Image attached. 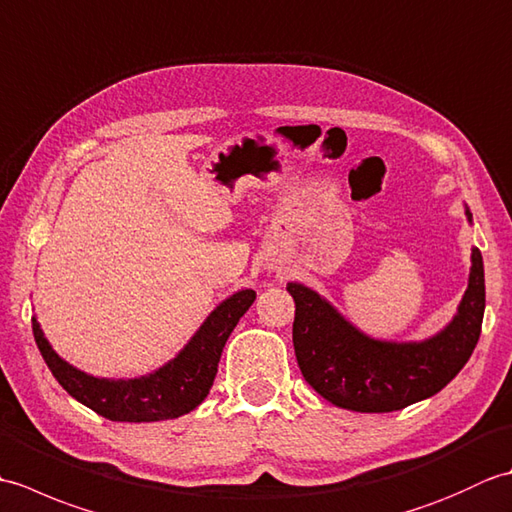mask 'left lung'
Masks as SVG:
<instances>
[{
  "instance_id": "8db88e82",
  "label": "left lung",
  "mask_w": 512,
  "mask_h": 512,
  "mask_svg": "<svg viewBox=\"0 0 512 512\" xmlns=\"http://www.w3.org/2000/svg\"><path fill=\"white\" fill-rule=\"evenodd\" d=\"M466 220L473 222L469 206ZM297 363L303 378L341 409L385 413L438 394L469 361L482 332L486 290L480 248L471 250L469 288L455 317L424 341H380L363 334L312 288L290 281Z\"/></svg>"
}]
</instances>
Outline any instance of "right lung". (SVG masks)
Instances as JSON below:
<instances>
[{
    "instance_id": "add662e5",
    "label": "right lung",
    "mask_w": 512,
    "mask_h": 512,
    "mask_svg": "<svg viewBox=\"0 0 512 512\" xmlns=\"http://www.w3.org/2000/svg\"><path fill=\"white\" fill-rule=\"evenodd\" d=\"M255 297V290H237L204 319L176 358L138 378L114 380L81 372L52 350L35 317L32 334L59 385L99 416L114 422L173 420L193 411L209 394L228 336Z\"/></svg>"
}]
</instances>
